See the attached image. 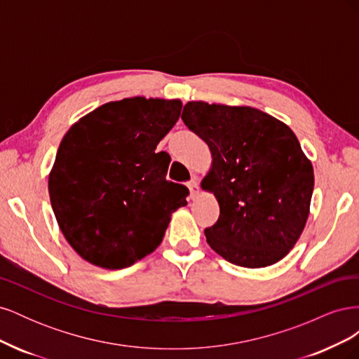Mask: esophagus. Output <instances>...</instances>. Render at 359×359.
I'll return each instance as SVG.
<instances>
[{
    "label": "esophagus",
    "mask_w": 359,
    "mask_h": 359,
    "mask_svg": "<svg viewBox=\"0 0 359 359\" xmlns=\"http://www.w3.org/2000/svg\"><path fill=\"white\" fill-rule=\"evenodd\" d=\"M187 187L190 190V198H196L198 193H199V186H198V181L196 180H191L187 182Z\"/></svg>",
    "instance_id": "34e87169"
}]
</instances>
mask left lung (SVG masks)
<instances>
[{"instance_id": "obj_1", "label": "left lung", "mask_w": 359, "mask_h": 359, "mask_svg": "<svg viewBox=\"0 0 359 359\" xmlns=\"http://www.w3.org/2000/svg\"><path fill=\"white\" fill-rule=\"evenodd\" d=\"M181 119L210 147L202 187L220 205L206 243L227 262L264 268L297 244L310 212L314 173L295 133L248 106L189 102Z\"/></svg>"}]
</instances>
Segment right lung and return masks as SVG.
<instances>
[{"instance_id":"obj_1","label":"right lung","mask_w":359,"mask_h":359,"mask_svg":"<svg viewBox=\"0 0 359 359\" xmlns=\"http://www.w3.org/2000/svg\"><path fill=\"white\" fill-rule=\"evenodd\" d=\"M180 100L133 97L106 103L62 137L49 175L52 210L86 262L121 269L153 253L189 189L166 180L170 157L156 153L175 126Z\"/></svg>"}]
</instances>
